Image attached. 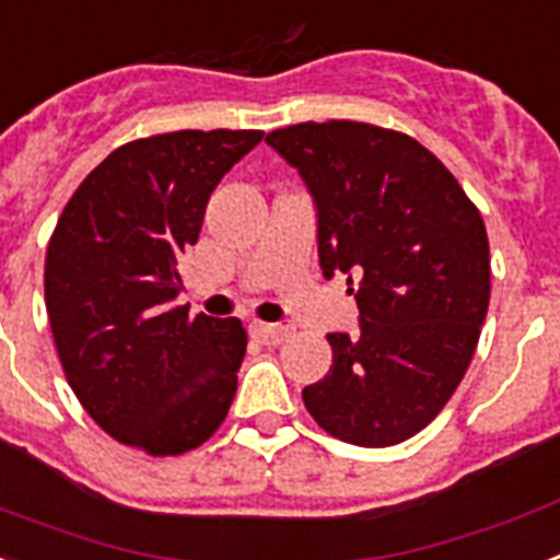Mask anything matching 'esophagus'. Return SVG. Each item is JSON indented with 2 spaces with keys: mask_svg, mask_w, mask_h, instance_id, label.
Returning <instances> with one entry per match:
<instances>
[{
  "mask_svg": "<svg viewBox=\"0 0 560 560\" xmlns=\"http://www.w3.org/2000/svg\"><path fill=\"white\" fill-rule=\"evenodd\" d=\"M254 335L260 337L266 346H280L285 337L291 335V329L289 326H280V323H257V326H254Z\"/></svg>",
  "mask_w": 560,
  "mask_h": 560,
  "instance_id": "obj_1",
  "label": "esophagus"
}]
</instances>
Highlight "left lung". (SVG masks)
<instances>
[{"mask_svg":"<svg viewBox=\"0 0 560 560\" xmlns=\"http://www.w3.org/2000/svg\"><path fill=\"white\" fill-rule=\"evenodd\" d=\"M266 142L312 194L323 277L346 275L360 308L354 335H329L331 369L303 404L340 441L395 446L432 423L475 354L489 308L483 220L406 133L331 119Z\"/></svg>","mask_w":560,"mask_h":560,"instance_id":"1","label":"left lung"}]
</instances>
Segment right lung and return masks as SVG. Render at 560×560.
<instances>
[{"mask_svg": "<svg viewBox=\"0 0 560 560\" xmlns=\"http://www.w3.org/2000/svg\"><path fill=\"white\" fill-rule=\"evenodd\" d=\"M260 140L217 128L128 142L59 217L45 260L54 343L85 412L125 446L183 455L229 415L248 335L237 317L179 306V257L217 183Z\"/></svg>", "mask_w": 560, "mask_h": 560, "instance_id": "right-lung-1", "label": "right lung"}]
</instances>
